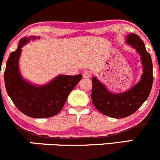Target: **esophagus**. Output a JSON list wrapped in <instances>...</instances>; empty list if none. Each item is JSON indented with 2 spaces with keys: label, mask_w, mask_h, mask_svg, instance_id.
<instances>
[{
  "label": "esophagus",
  "mask_w": 160,
  "mask_h": 160,
  "mask_svg": "<svg viewBox=\"0 0 160 160\" xmlns=\"http://www.w3.org/2000/svg\"><path fill=\"white\" fill-rule=\"evenodd\" d=\"M83 76L84 78H90V76H91V72L90 70H86V71H84V73H83Z\"/></svg>",
  "instance_id": "1"
}]
</instances>
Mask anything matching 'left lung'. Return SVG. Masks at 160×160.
<instances>
[{"label": "left lung", "instance_id": "obj_1", "mask_svg": "<svg viewBox=\"0 0 160 160\" xmlns=\"http://www.w3.org/2000/svg\"><path fill=\"white\" fill-rule=\"evenodd\" d=\"M127 42L141 55L143 73L140 81L128 91L112 93L96 77L92 79L91 99L94 107L112 118H124L134 113L147 100L153 82L152 60L142 40L136 33H131Z\"/></svg>", "mask_w": 160, "mask_h": 160}]
</instances>
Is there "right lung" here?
Segmentation results:
<instances>
[{
    "instance_id": "1",
    "label": "right lung",
    "mask_w": 160,
    "mask_h": 160,
    "mask_svg": "<svg viewBox=\"0 0 160 160\" xmlns=\"http://www.w3.org/2000/svg\"><path fill=\"white\" fill-rule=\"evenodd\" d=\"M31 38H22L17 50L10 54L4 71L5 87L13 104L21 112L33 118H48L62 110L69 93L81 80L82 75H60L43 87H35L23 80L18 70V60L21 48Z\"/></svg>"
}]
</instances>
